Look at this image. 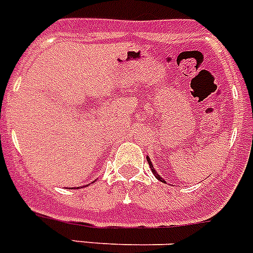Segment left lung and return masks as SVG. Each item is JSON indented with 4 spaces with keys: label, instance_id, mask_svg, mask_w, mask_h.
<instances>
[{
    "label": "left lung",
    "instance_id": "8db88e82",
    "mask_svg": "<svg viewBox=\"0 0 253 253\" xmlns=\"http://www.w3.org/2000/svg\"><path fill=\"white\" fill-rule=\"evenodd\" d=\"M147 161H148V163H149V167H151V169H152V172H153V175L156 176V177H157V180H160V181H162V182H166V181L163 180L162 177H161L160 175H158L157 173V171H156V169H153V165H152V162H151V160H149V157H147Z\"/></svg>",
    "mask_w": 253,
    "mask_h": 253
}]
</instances>
